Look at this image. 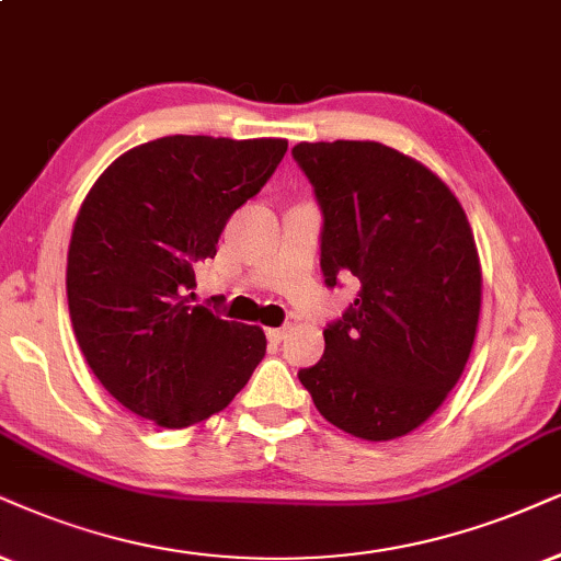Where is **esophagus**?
<instances>
[{
    "label": "esophagus",
    "mask_w": 561,
    "mask_h": 561,
    "mask_svg": "<svg viewBox=\"0 0 561 561\" xmlns=\"http://www.w3.org/2000/svg\"><path fill=\"white\" fill-rule=\"evenodd\" d=\"M287 331H289V325H279V329H266L268 342H282V339L287 336Z\"/></svg>",
    "instance_id": "obj_1"
}]
</instances>
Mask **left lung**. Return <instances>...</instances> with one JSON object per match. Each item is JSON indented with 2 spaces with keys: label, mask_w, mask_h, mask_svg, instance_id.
I'll return each instance as SVG.
<instances>
[{
  "label": "left lung",
  "mask_w": 561,
  "mask_h": 561,
  "mask_svg": "<svg viewBox=\"0 0 561 561\" xmlns=\"http://www.w3.org/2000/svg\"><path fill=\"white\" fill-rule=\"evenodd\" d=\"M293 158L323 215L321 272L359 295L325 325L297 378L333 427L380 443L435 414L463 373L481 310V266L463 207L422 162L380 141H300Z\"/></svg>",
  "instance_id": "obj_1"
}]
</instances>
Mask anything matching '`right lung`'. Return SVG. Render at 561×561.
Returning a JSON list of instances; mask_svg holds the SVG:
<instances>
[{
	"label": "right lung",
	"instance_id": "obj_1",
	"mask_svg": "<svg viewBox=\"0 0 561 561\" xmlns=\"http://www.w3.org/2000/svg\"><path fill=\"white\" fill-rule=\"evenodd\" d=\"M287 139L162 137L103 170L75 219L67 297L103 388L141 420L183 430L236 399L266 354L259 325L191 305L232 211L272 179Z\"/></svg>",
	"mask_w": 561,
	"mask_h": 561
}]
</instances>
